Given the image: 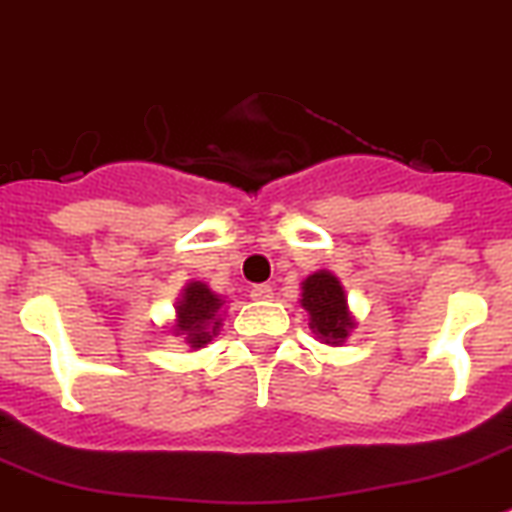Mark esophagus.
<instances>
[{
	"label": "esophagus",
	"mask_w": 512,
	"mask_h": 512,
	"mask_svg": "<svg viewBox=\"0 0 512 512\" xmlns=\"http://www.w3.org/2000/svg\"><path fill=\"white\" fill-rule=\"evenodd\" d=\"M250 296L255 298V301H270V298H273V288H270L267 283H257L252 285Z\"/></svg>",
	"instance_id": "obj_1"
}]
</instances>
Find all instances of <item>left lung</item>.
<instances>
[{"label":"left lung","mask_w":512,"mask_h":512,"mask_svg":"<svg viewBox=\"0 0 512 512\" xmlns=\"http://www.w3.org/2000/svg\"><path fill=\"white\" fill-rule=\"evenodd\" d=\"M301 306L308 311V326L326 344H342L347 339L349 329L354 326L352 316L347 311V298H344L342 283L331 273L321 270L306 278L301 293Z\"/></svg>","instance_id":"1"}]
</instances>
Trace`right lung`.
<instances>
[{
    "mask_svg": "<svg viewBox=\"0 0 512 512\" xmlns=\"http://www.w3.org/2000/svg\"><path fill=\"white\" fill-rule=\"evenodd\" d=\"M222 301L209 290V285L204 283H191L186 285V293L178 301V334H186V342L193 349L204 347L211 342V336H216L219 329V319H216V311H219Z\"/></svg>",
    "mask_w": 512,
    "mask_h": 512,
    "instance_id": "add662e5",
    "label": "right lung"
}]
</instances>
